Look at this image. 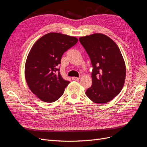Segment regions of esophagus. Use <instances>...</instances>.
I'll use <instances>...</instances> for the list:
<instances>
[{"instance_id":"obj_1","label":"esophagus","mask_w":147,"mask_h":147,"mask_svg":"<svg viewBox=\"0 0 147 147\" xmlns=\"http://www.w3.org/2000/svg\"><path fill=\"white\" fill-rule=\"evenodd\" d=\"M72 79L73 80L77 81V80H78L80 79V78H79V77H72Z\"/></svg>"}]
</instances>
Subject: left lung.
I'll return each mask as SVG.
<instances>
[{"mask_svg":"<svg viewBox=\"0 0 147 147\" xmlns=\"http://www.w3.org/2000/svg\"><path fill=\"white\" fill-rule=\"evenodd\" d=\"M92 66V86L86 95L96 104L112 100L121 92L126 78V65L118 45L107 35L96 33L79 38Z\"/></svg>","mask_w":147,"mask_h":147,"instance_id":"obj_1","label":"left lung"}]
</instances>
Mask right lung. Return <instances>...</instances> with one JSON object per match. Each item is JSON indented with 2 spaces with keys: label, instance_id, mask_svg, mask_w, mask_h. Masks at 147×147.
Segmentation results:
<instances>
[{
  "label": "right lung",
  "instance_id": "right-lung-1",
  "mask_svg": "<svg viewBox=\"0 0 147 147\" xmlns=\"http://www.w3.org/2000/svg\"><path fill=\"white\" fill-rule=\"evenodd\" d=\"M77 42V37L50 32L30 49L25 64V78L30 91L41 100L53 102L63 94L70 82L62 77L58 65L64 53Z\"/></svg>",
  "mask_w": 147,
  "mask_h": 147
}]
</instances>
